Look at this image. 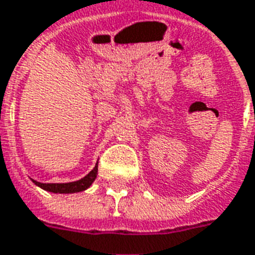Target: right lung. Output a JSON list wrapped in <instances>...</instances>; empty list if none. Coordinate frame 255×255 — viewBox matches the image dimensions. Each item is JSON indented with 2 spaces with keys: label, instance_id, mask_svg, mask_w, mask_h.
I'll return each mask as SVG.
<instances>
[{
  "label": "right lung",
  "instance_id": "obj_1",
  "mask_svg": "<svg viewBox=\"0 0 255 255\" xmlns=\"http://www.w3.org/2000/svg\"><path fill=\"white\" fill-rule=\"evenodd\" d=\"M99 163V162H97ZM97 170L99 167L97 165L94 166V169L90 171L89 174H86L84 178H81L78 181H74V182H66V184H43V182H37V181H33V184L37 185L41 189L47 190V192H52V193H77V192H84L89 188L93 181L96 180L97 177Z\"/></svg>",
  "mask_w": 255,
  "mask_h": 255
}]
</instances>
